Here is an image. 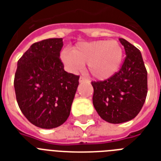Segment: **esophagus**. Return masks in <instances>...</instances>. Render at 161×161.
I'll use <instances>...</instances> for the list:
<instances>
[{
  "mask_svg": "<svg viewBox=\"0 0 161 161\" xmlns=\"http://www.w3.org/2000/svg\"><path fill=\"white\" fill-rule=\"evenodd\" d=\"M88 79L86 78H84V77H80L79 78V83H87L88 82Z\"/></svg>",
  "mask_w": 161,
  "mask_h": 161,
  "instance_id": "esophagus-1",
  "label": "esophagus"
}]
</instances>
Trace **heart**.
Instances as JSON below:
<instances>
[{
  "mask_svg": "<svg viewBox=\"0 0 161 161\" xmlns=\"http://www.w3.org/2000/svg\"><path fill=\"white\" fill-rule=\"evenodd\" d=\"M63 63L71 72L88 65V73L98 80H106L117 73L123 59V49L117 41L99 40L76 44L73 51L61 53Z\"/></svg>",
  "mask_w": 161,
  "mask_h": 161,
  "instance_id": "b5f03b06",
  "label": "heart"
}]
</instances>
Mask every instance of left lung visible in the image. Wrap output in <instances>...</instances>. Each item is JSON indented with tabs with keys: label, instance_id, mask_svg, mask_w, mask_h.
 <instances>
[{
	"label": "left lung",
	"instance_id": "1",
	"mask_svg": "<svg viewBox=\"0 0 161 161\" xmlns=\"http://www.w3.org/2000/svg\"><path fill=\"white\" fill-rule=\"evenodd\" d=\"M126 58L120 70L107 80L92 82L93 103L103 120L110 124L128 122L137 116L147 96V71L141 53L119 38Z\"/></svg>",
	"mask_w": 161,
	"mask_h": 161
}]
</instances>
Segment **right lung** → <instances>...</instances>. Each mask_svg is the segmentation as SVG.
Listing matches in <instances>:
<instances>
[{"mask_svg":"<svg viewBox=\"0 0 161 161\" xmlns=\"http://www.w3.org/2000/svg\"><path fill=\"white\" fill-rule=\"evenodd\" d=\"M63 38L35 42L17 62L14 88L24 116L36 127L53 129L68 119L79 76L61 62Z\"/></svg>","mask_w":161,"mask_h":161,"instance_id":"right-lung-1","label":"right lung"}]
</instances>
